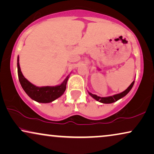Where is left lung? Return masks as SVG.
<instances>
[{"mask_svg": "<svg viewBox=\"0 0 154 154\" xmlns=\"http://www.w3.org/2000/svg\"><path fill=\"white\" fill-rule=\"evenodd\" d=\"M134 81H133L132 84H131V85L129 86L128 88L126 90H125V91H122V93L116 94V95H113L112 96H108V97H100V96H96V95H95V94L90 93V92H89V94L91 96V97H93L94 99H96V101L101 102V103H114V102L117 101L118 100L120 99V98H122V97H124L125 96H126L127 94H128L129 92H130V90L132 89V88L133 87V85H134Z\"/></svg>", "mask_w": 154, "mask_h": 154, "instance_id": "1", "label": "left lung"}]
</instances>
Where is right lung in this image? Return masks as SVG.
Wrapping results in <instances>:
<instances>
[{
  "label": "right lung",
  "instance_id": "right-lung-1",
  "mask_svg": "<svg viewBox=\"0 0 154 154\" xmlns=\"http://www.w3.org/2000/svg\"><path fill=\"white\" fill-rule=\"evenodd\" d=\"M17 73L20 85L26 94L34 101L44 103L52 102L63 95L66 89L67 82L69 78L68 75L63 83L55 87H36L29 82L22 75L20 67L19 56L17 57Z\"/></svg>",
  "mask_w": 154,
  "mask_h": 154
}]
</instances>
